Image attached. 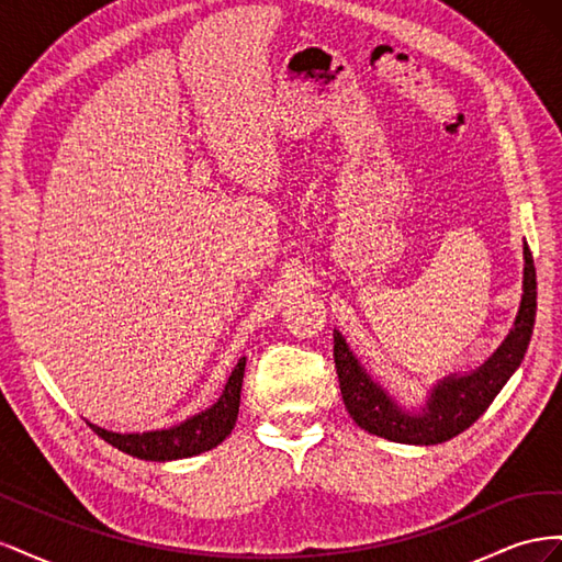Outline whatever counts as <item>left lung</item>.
I'll return each instance as SVG.
<instances>
[{
	"mask_svg": "<svg viewBox=\"0 0 562 562\" xmlns=\"http://www.w3.org/2000/svg\"><path fill=\"white\" fill-rule=\"evenodd\" d=\"M525 293L520 302V312L516 326L504 339V345L492 353V359L485 361L471 375L464 378H448L440 382L427 411L422 415H411L391 401L380 384L372 382L366 370L353 359L342 335H333V359L339 380V391L347 405L349 415L361 429L375 434L380 438L394 440V443H411V446H436L450 440L452 436L467 431L471 424L479 419L490 403L514 375V370L520 366L522 356L530 345L535 314H537V271L530 248L525 246Z\"/></svg>",
	"mask_w": 562,
	"mask_h": 562,
	"instance_id": "8db88e82",
	"label": "left lung"
}]
</instances>
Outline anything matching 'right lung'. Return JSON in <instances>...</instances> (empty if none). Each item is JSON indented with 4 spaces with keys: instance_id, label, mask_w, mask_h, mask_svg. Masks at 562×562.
Instances as JSON below:
<instances>
[{
    "instance_id": "add662e5",
    "label": "right lung",
    "mask_w": 562,
    "mask_h": 562,
    "mask_svg": "<svg viewBox=\"0 0 562 562\" xmlns=\"http://www.w3.org/2000/svg\"><path fill=\"white\" fill-rule=\"evenodd\" d=\"M244 370L246 359L236 363L229 382L225 384L223 396L217 398L215 405L192 419L182 422L180 427L161 429V431H147V434H114L89 424V427L110 443L112 448L122 450L131 457L147 459V462H168V459H182L194 457L199 452H206L232 434L236 415H239L241 403V384H244Z\"/></svg>"
}]
</instances>
